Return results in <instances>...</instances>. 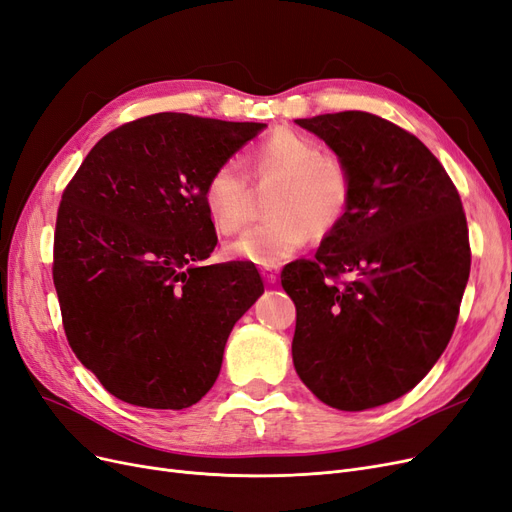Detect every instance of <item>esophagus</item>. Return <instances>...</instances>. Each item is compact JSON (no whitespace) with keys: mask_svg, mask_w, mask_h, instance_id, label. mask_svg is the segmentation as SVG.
Segmentation results:
<instances>
[{"mask_svg":"<svg viewBox=\"0 0 512 512\" xmlns=\"http://www.w3.org/2000/svg\"><path fill=\"white\" fill-rule=\"evenodd\" d=\"M261 276L266 283H276V270L272 268H261Z\"/></svg>","mask_w":512,"mask_h":512,"instance_id":"34e87169","label":"esophagus"}]
</instances>
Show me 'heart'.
<instances>
[{"label": "heart", "mask_w": 512, "mask_h": 512, "mask_svg": "<svg viewBox=\"0 0 512 512\" xmlns=\"http://www.w3.org/2000/svg\"><path fill=\"white\" fill-rule=\"evenodd\" d=\"M257 183H276L266 202L268 219L225 246L236 261L274 266L306 244L323 240L344 223L353 204V174L338 155L323 153L319 142L280 129L249 155ZM204 204L219 234L229 236L249 219L253 189L236 159L212 168L204 183Z\"/></svg>", "instance_id": "obj_1"}]
</instances>
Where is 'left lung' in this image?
<instances>
[{"instance_id":"obj_1","label":"left lung","mask_w":512,"mask_h":512,"mask_svg":"<svg viewBox=\"0 0 512 512\" xmlns=\"http://www.w3.org/2000/svg\"><path fill=\"white\" fill-rule=\"evenodd\" d=\"M346 161L353 204L315 259L280 283L295 304L293 366L321 402L398 400L447 349L470 276L461 197L417 136L370 112L295 121Z\"/></svg>"}]
</instances>
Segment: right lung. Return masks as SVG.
<instances>
[{
    "mask_svg": "<svg viewBox=\"0 0 512 512\" xmlns=\"http://www.w3.org/2000/svg\"><path fill=\"white\" fill-rule=\"evenodd\" d=\"M263 123L159 112L112 129L63 189L53 280L65 336L114 398L189 408L263 293L253 263L200 266L217 246L204 183Z\"/></svg>",
    "mask_w": 512,
    "mask_h": 512,
    "instance_id": "add662e5",
    "label": "right lung"
}]
</instances>
